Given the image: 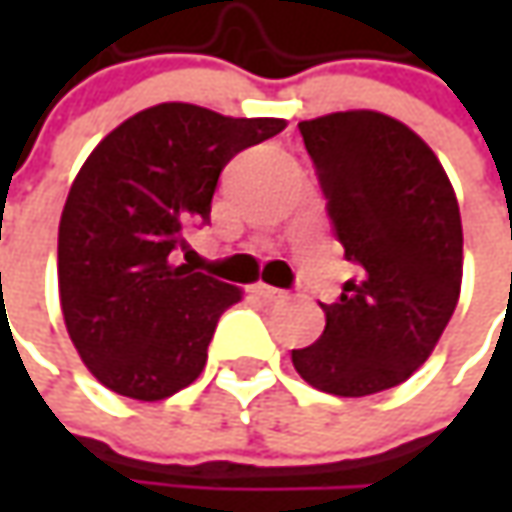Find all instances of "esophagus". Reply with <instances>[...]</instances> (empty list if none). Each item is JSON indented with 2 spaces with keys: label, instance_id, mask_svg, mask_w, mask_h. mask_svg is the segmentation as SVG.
Wrapping results in <instances>:
<instances>
[{
  "label": "esophagus",
  "instance_id": "1",
  "mask_svg": "<svg viewBox=\"0 0 512 512\" xmlns=\"http://www.w3.org/2000/svg\"><path fill=\"white\" fill-rule=\"evenodd\" d=\"M253 293L259 296V299H267V302H276V299H285L287 293L285 290H279V287H270V285H253Z\"/></svg>",
  "mask_w": 512,
  "mask_h": 512
}]
</instances>
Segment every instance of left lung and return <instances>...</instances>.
Returning <instances> with one entry per match:
<instances>
[{"label":"left lung","instance_id":"1","mask_svg":"<svg viewBox=\"0 0 512 512\" xmlns=\"http://www.w3.org/2000/svg\"><path fill=\"white\" fill-rule=\"evenodd\" d=\"M344 259L359 279L325 310V333L290 359L333 396L410 379L433 353L462 287V216L436 153L376 110L299 122Z\"/></svg>","mask_w":512,"mask_h":512}]
</instances>
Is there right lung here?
I'll use <instances>...</instances> for the list:
<instances>
[{
	"label": "right lung",
	"mask_w": 512,
	"mask_h": 512,
	"mask_svg": "<svg viewBox=\"0 0 512 512\" xmlns=\"http://www.w3.org/2000/svg\"><path fill=\"white\" fill-rule=\"evenodd\" d=\"M285 130L165 102L122 122L73 179L59 222V299L70 342L119 396L159 402L199 379L239 287L170 265L187 225L210 222L219 173Z\"/></svg>",
	"instance_id": "1"
}]
</instances>
